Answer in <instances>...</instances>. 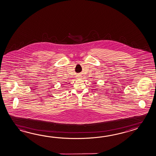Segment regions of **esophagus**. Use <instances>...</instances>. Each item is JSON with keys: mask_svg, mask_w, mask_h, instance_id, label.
<instances>
[{"mask_svg": "<svg viewBox=\"0 0 156 156\" xmlns=\"http://www.w3.org/2000/svg\"><path fill=\"white\" fill-rule=\"evenodd\" d=\"M78 78H80V76H78Z\"/></svg>", "mask_w": 156, "mask_h": 156, "instance_id": "obj_1", "label": "esophagus"}]
</instances>
